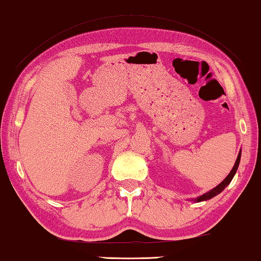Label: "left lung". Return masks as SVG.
I'll use <instances>...</instances> for the list:
<instances>
[{"instance_id": "8db88e82", "label": "left lung", "mask_w": 261, "mask_h": 261, "mask_svg": "<svg viewBox=\"0 0 261 261\" xmlns=\"http://www.w3.org/2000/svg\"><path fill=\"white\" fill-rule=\"evenodd\" d=\"M241 155H242V150L239 151V153H238L237 160H236V163H234L232 170L230 171V173L228 174L227 177H225V179H224L223 181L220 182L219 185H217L216 187H214V189H213V190L208 191L207 193H204V194H202V195H200V196H198V198H195V199H192V201H195V202L207 201V200L212 199V198H214V196H216L217 194H220L221 192L223 191V190L225 189V187H227V186L229 185L230 182H231L233 176H234V174H236V172H237V169H238V165H239V162H241Z\"/></svg>"}]
</instances>
